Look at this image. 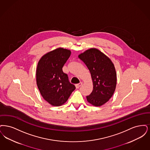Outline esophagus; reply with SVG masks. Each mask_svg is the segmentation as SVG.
Listing matches in <instances>:
<instances>
[{
	"label": "esophagus",
	"instance_id": "34e87169",
	"mask_svg": "<svg viewBox=\"0 0 150 150\" xmlns=\"http://www.w3.org/2000/svg\"><path fill=\"white\" fill-rule=\"evenodd\" d=\"M82 82H80L79 83L76 85V88H79V87L82 86Z\"/></svg>",
	"mask_w": 150,
	"mask_h": 150
}]
</instances>
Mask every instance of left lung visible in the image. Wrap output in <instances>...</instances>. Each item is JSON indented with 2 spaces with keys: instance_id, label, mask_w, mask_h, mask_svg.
I'll use <instances>...</instances> for the list:
<instances>
[{
  "instance_id": "8db88e82",
  "label": "left lung",
  "mask_w": 150,
  "mask_h": 150,
  "mask_svg": "<svg viewBox=\"0 0 150 150\" xmlns=\"http://www.w3.org/2000/svg\"><path fill=\"white\" fill-rule=\"evenodd\" d=\"M91 73L93 90L86 96L87 101L95 106H101L110 98L116 88L117 73L113 63L97 48H91L78 56Z\"/></svg>"
}]
</instances>
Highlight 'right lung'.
<instances>
[{"label":"right lung","instance_id":"1","mask_svg":"<svg viewBox=\"0 0 150 150\" xmlns=\"http://www.w3.org/2000/svg\"><path fill=\"white\" fill-rule=\"evenodd\" d=\"M71 54L70 50L58 47L46 53L38 62L36 84L42 98L52 106L65 104L76 88L62 70Z\"/></svg>","mask_w":150,"mask_h":150}]
</instances>
